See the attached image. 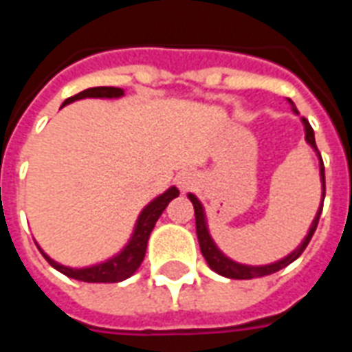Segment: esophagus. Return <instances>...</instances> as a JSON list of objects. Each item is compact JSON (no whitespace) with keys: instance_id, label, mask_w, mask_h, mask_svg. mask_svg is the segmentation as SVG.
<instances>
[{"instance_id":"1","label":"esophagus","mask_w":352,"mask_h":352,"mask_svg":"<svg viewBox=\"0 0 352 352\" xmlns=\"http://www.w3.org/2000/svg\"><path fill=\"white\" fill-rule=\"evenodd\" d=\"M194 175L192 173H183V175H179V186L183 188V190H188L192 184H194Z\"/></svg>"}]
</instances>
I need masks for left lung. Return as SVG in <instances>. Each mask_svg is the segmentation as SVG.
Wrapping results in <instances>:
<instances>
[{"instance_id": "obj_1", "label": "left lung", "mask_w": 352, "mask_h": 352, "mask_svg": "<svg viewBox=\"0 0 352 352\" xmlns=\"http://www.w3.org/2000/svg\"><path fill=\"white\" fill-rule=\"evenodd\" d=\"M290 101V100H288ZM290 105H292V111L298 113L294 107V103L290 101ZM303 128H305V141L309 143L311 148L317 153L318 160H320V183H322V201H324V192H326V184H324V164H322V158H320V153H318L317 143H315V133H313V128L309 126V122L303 118ZM188 198H190L192 206H194V214H196V234H198V241H199V249H201V254H204V258L207 260V264L209 267L217 272L222 277H228V279H254V277H264V275H272V273L279 272L283 267H287L288 264H292L303 251H305V247L309 245L311 237L315 234V230H317L318 219H320V213H322V204L318 207L317 214H315V219L311 222V228L307 232V236L303 237V241L300 243L298 249L290 252L288 256L285 258L277 260V262H273V264H265V265H245L239 264V262H234L232 258H228L224 252L214 245V241L209 236V230H207V221H206V213H204V207L199 204V199L194 196V194H188Z\"/></svg>"}]
</instances>
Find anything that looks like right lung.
Listing matches in <instances>:
<instances>
[{
    "instance_id": "right-lung-1",
    "label": "right lung",
    "mask_w": 352,
    "mask_h": 352,
    "mask_svg": "<svg viewBox=\"0 0 352 352\" xmlns=\"http://www.w3.org/2000/svg\"><path fill=\"white\" fill-rule=\"evenodd\" d=\"M120 96H124L122 88L96 87L82 90L77 96L67 98L64 101V105L73 103V101L77 100H85V98H109L111 100V98H120ZM177 196H179V190H177L175 186H171L164 194H160L158 198H154L138 217L135 228H133V234H131L128 245L118 254H115L113 258L105 260V262H100V264L96 265H88V267H67V265L54 262L41 249L39 251L43 252L45 258L49 260V264L54 270L64 273L67 277H72V279L85 280V283H118V280L128 279L130 275L138 272V267L141 265L143 258H145L146 243H148V236L153 232L154 224L160 219V214L164 213V209L168 207L169 201L177 198Z\"/></svg>"
}]
</instances>
